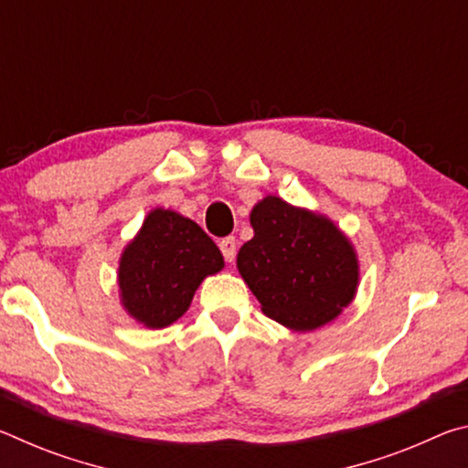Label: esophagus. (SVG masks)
<instances>
[{"label":"esophagus","instance_id":"1","mask_svg":"<svg viewBox=\"0 0 468 468\" xmlns=\"http://www.w3.org/2000/svg\"><path fill=\"white\" fill-rule=\"evenodd\" d=\"M218 248H220V251H223V258L227 260V262H233V260H235V253H237L235 237H225V239H220Z\"/></svg>","mask_w":468,"mask_h":468}]
</instances>
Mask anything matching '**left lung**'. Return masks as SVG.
<instances>
[{
  "instance_id": "1",
  "label": "left lung",
  "mask_w": 468,
  "mask_h": 468,
  "mask_svg": "<svg viewBox=\"0 0 468 468\" xmlns=\"http://www.w3.org/2000/svg\"><path fill=\"white\" fill-rule=\"evenodd\" d=\"M253 237L237 268L262 312L291 330H315L351 303L359 264L332 220L268 196L253 206Z\"/></svg>"
}]
</instances>
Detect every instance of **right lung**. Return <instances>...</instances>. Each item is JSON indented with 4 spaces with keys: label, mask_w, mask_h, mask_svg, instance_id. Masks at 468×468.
Segmentation results:
<instances>
[{
    "label": "right lung",
    "mask_w": 468,
    "mask_h": 468,
    "mask_svg": "<svg viewBox=\"0 0 468 468\" xmlns=\"http://www.w3.org/2000/svg\"><path fill=\"white\" fill-rule=\"evenodd\" d=\"M223 266L217 243L194 220L154 208L122 253V303L146 328H165L187 312L206 276Z\"/></svg>",
    "instance_id": "obj_1"
}]
</instances>
